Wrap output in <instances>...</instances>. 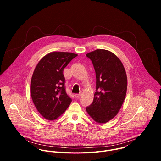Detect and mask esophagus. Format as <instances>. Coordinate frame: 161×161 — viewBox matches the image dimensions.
Masks as SVG:
<instances>
[{
  "instance_id": "34e87169",
  "label": "esophagus",
  "mask_w": 161,
  "mask_h": 161,
  "mask_svg": "<svg viewBox=\"0 0 161 161\" xmlns=\"http://www.w3.org/2000/svg\"><path fill=\"white\" fill-rule=\"evenodd\" d=\"M81 93H80V94H75V97H76V98H78L80 96H81Z\"/></svg>"
}]
</instances>
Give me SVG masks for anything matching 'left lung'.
<instances>
[{
  "label": "left lung",
  "mask_w": 161,
  "mask_h": 161,
  "mask_svg": "<svg viewBox=\"0 0 161 161\" xmlns=\"http://www.w3.org/2000/svg\"><path fill=\"white\" fill-rule=\"evenodd\" d=\"M86 56L92 62L96 75L94 101L86 110L95 122L104 124L117 115L125 100L126 72L119 58L109 50L97 49Z\"/></svg>",
  "instance_id": "obj_1"
}]
</instances>
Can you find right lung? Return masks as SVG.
<instances>
[{"label":"right lung","mask_w":161,"mask_h":161,"mask_svg":"<svg viewBox=\"0 0 161 161\" xmlns=\"http://www.w3.org/2000/svg\"><path fill=\"white\" fill-rule=\"evenodd\" d=\"M78 55L53 52L37 64L31 82V95L37 110L45 119L55 120L65 111L72 99L64 87V69Z\"/></svg>","instance_id":"right-lung-1"}]
</instances>
